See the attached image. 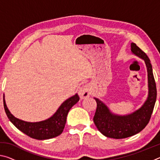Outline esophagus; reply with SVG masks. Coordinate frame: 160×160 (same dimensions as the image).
<instances>
[{"mask_svg":"<svg viewBox=\"0 0 160 160\" xmlns=\"http://www.w3.org/2000/svg\"><path fill=\"white\" fill-rule=\"evenodd\" d=\"M78 94L81 99H85L87 97H89L91 94V86L89 84L82 85L79 89Z\"/></svg>","mask_w":160,"mask_h":160,"instance_id":"1","label":"esophagus"}]
</instances>
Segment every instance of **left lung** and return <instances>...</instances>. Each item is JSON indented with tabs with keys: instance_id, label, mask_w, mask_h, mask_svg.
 I'll return each mask as SVG.
<instances>
[{
	"instance_id": "1",
	"label": "left lung",
	"mask_w": 160,
	"mask_h": 160,
	"mask_svg": "<svg viewBox=\"0 0 160 160\" xmlns=\"http://www.w3.org/2000/svg\"><path fill=\"white\" fill-rule=\"evenodd\" d=\"M131 50L132 54L145 63L148 71V97L138 109L126 115L112 112L104 102L94 97L97 107L93 118L94 123L104 136L111 138H126L140 132L148 125L155 104L157 88L150 59L135 43L131 44Z\"/></svg>"
}]
</instances>
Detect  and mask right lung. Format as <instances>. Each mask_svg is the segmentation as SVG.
<instances>
[{
	"label": "right lung",
	"mask_w": 160,
	"mask_h": 160,
	"mask_svg": "<svg viewBox=\"0 0 160 160\" xmlns=\"http://www.w3.org/2000/svg\"><path fill=\"white\" fill-rule=\"evenodd\" d=\"M79 100L80 97L76 93L62 103L50 118L38 122H28L15 117L10 113L3 96L5 111L9 120L20 131L37 140L50 139L61 135L66 125L68 113Z\"/></svg>",
	"instance_id": "1"
}]
</instances>
